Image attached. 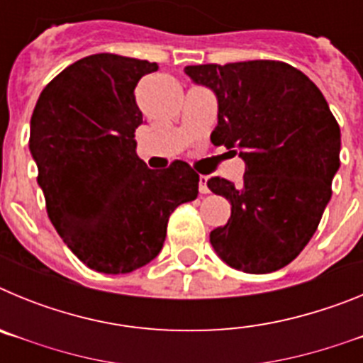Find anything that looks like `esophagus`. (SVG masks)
<instances>
[{"label":"esophagus","instance_id":"34e87169","mask_svg":"<svg viewBox=\"0 0 363 363\" xmlns=\"http://www.w3.org/2000/svg\"><path fill=\"white\" fill-rule=\"evenodd\" d=\"M207 176H200V185H198V191L200 194H209V185H207Z\"/></svg>","mask_w":363,"mask_h":363}]
</instances>
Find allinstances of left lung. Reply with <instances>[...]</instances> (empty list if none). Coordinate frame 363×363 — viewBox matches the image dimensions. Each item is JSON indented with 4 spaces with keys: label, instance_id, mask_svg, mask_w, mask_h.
Instances as JSON below:
<instances>
[{
    "label": "left lung",
    "instance_id": "left-lung-1",
    "mask_svg": "<svg viewBox=\"0 0 363 363\" xmlns=\"http://www.w3.org/2000/svg\"><path fill=\"white\" fill-rule=\"evenodd\" d=\"M185 74L216 94L214 145L245 162L240 187L207 182L227 198V225L211 245L227 265L265 274L291 264L316 233L340 167V127L320 89L284 62L191 65Z\"/></svg>",
    "mask_w": 363,
    "mask_h": 363
}]
</instances>
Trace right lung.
Here are the masks:
<instances>
[{"instance_id": "right-lung-1", "label": "right lung", "mask_w": 363, "mask_h": 363, "mask_svg": "<svg viewBox=\"0 0 363 363\" xmlns=\"http://www.w3.org/2000/svg\"><path fill=\"white\" fill-rule=\"evenodd\" d=\"M145 60L92 54L60 72L38 98L30 149L52 225L86 267L125 274L160 255L172 211L196 200L185 162L152 171L138 158L143 123L138 82Z\"/></svg>"}]
</instances>
